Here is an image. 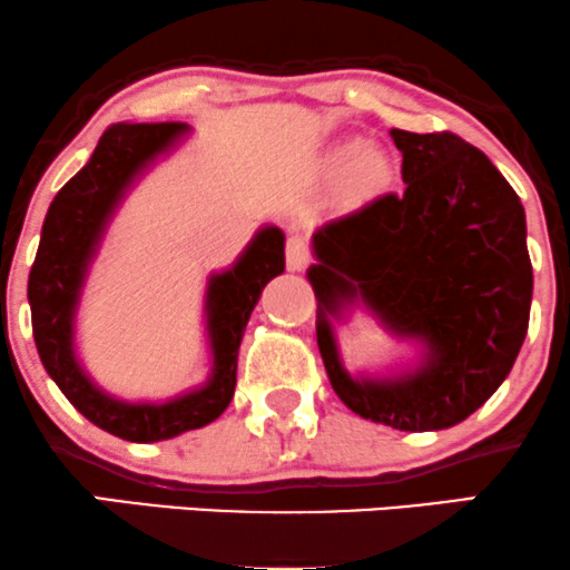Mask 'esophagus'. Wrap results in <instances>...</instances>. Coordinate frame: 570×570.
Segmentation results:
<instances>
[{
	"instance_id": "34e87169",
	"label": "esophagus",
	"mask_w": 570,
	"mask_h": 570,
	"mask_svg": "<svg viewBox=\"0 0 570 570\" xmlns=\"http://www.w3.org/2000/svg\"><path fill=\"white\" fill-rule=\"evenodd\" d=\"M311 263V248H307V240L303 235H292L286 240V265L289 271H303V267Z\"/></svg>"
}]
</instances>
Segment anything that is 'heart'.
<instances>
[{
  "label": "heart",
  "instance_id": "obj_1",
  "mask_svg": "<svg viewBox=\"0 0 570 570\" xmlns=\"http://www.w3.org/2000/svg\"><path fill=\"white\" fill-rule=\"evenodd\" d=\"M326 166L330 171H343L345 193L351 198H372L381 195L383 189L391 187L394 181V163L385 149L377 144H364L362 139H348L337 144L330 155H326Z\"/></svg>",
  "mask_w": 570,
  "mask_h": 570
}]
</instances>
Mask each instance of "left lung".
Segmentation results:
<instances>
[{"label": "left lung", "instance_id": "left-lung-1", "mask_svg": "<svg viewBox=\"0 0 570 570\" xmlns=\"http://www.w3.org/2000/svg\"><path fill=\"white\" fill-rule=\"evenodd\" d=\"M404 193H385L313 233L307 271L316 337L345 407L399 431L466 421L495 394L528 332L533 267L525 212L485 153L461 136L391 130ZM362 298L397 334L428 343L423 368L396 382L342 370L328 316Z\"/></svg>", "mask_w": 570, "mask_h": 570}]
</instances>
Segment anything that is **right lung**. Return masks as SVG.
Segmentation results:
<instances>
[{
    "label": "right lung",
    "instance_id": "add662e5",
    "mask_svg": "<svg viewBox=\"0 0 570 570\" xmlns=\"http://www.w3.org/2000/svg\"><path fill=\"white\" fill-rule=\"evenodd\" d=\"M187 134L185 122H115L104 130L88 166L58 189L29 273L31 330L45 370L63 396L98 429L128 442H160L208 426L230 404L238 345L265 284L284 273V233L265 227L233 271L208 281L212 381L166 404H128L98 391L77 364L75 311L90 257L134 176Z\"/></svg>",
    "mask_w": 570,
    "mask_h": 570
}]
</instances>
